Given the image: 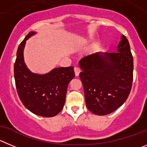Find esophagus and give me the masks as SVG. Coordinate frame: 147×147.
Segmentation results:
<instances>
[{"instance_id": "1", "label": "esophagus", "mask_w": 147, "mask_h": 147, "mask_svg": "<svg viewBox=\"0 0 147 147\" xmlns=\"http://www.w3.org/2000/svg\"><path fill=\"white\" fill-rule=\"evenodd\" d=\"M74 71H75V76H78V75H80V68H78V67H75V69H74Z\"/></svg>"}]
</instances>
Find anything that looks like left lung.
<instances>
[{
  "instance_id": "obj_1",
  "label": "left lung",
  "mask_w": 147,
  "mask_h": 147,
  "mask_svg": "<svg viewBox=\"0 0 147 147\" xmlns=\"http://www.w3.org/2000/svg\"><path fill=\"white\" fill-rule=\"evenodd\" d=\"M79 66L89 111L106 115L124 104L131 92L134 72V59L125 35L121 36L117 52L93 53L82 59Z\"/></svg>"
}]
</instances>
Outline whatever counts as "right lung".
<instances>
[{
	"instance_id": "obj_1",
	"label": "right lung",
	"mask_w": 147,
	"mask_h": 147,
	"mask_svg": "<svg viewBox=\"0 0 147 147\" xmlns=\"http://www.w3.org/2000/svg\"><path fill=\"white\" fill-rule=\"evenodd\" d=\"M36 32H30L16 52L14 79L20 100L33 114L45 117L56 116L63 109L67 86L75 78L73 67H58L46 74L32 72L24 60L26 41Z\"/></svg>"
}]
</instances>
